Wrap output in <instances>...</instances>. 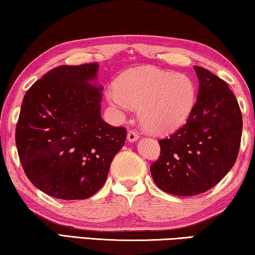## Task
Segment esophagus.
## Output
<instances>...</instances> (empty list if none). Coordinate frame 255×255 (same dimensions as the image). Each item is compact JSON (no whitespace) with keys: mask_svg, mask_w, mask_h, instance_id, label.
I'll list each match as a JSON object with an SVG mask.
<instances>
[{"mask_svg":"<svg viewBox=\"0 0 255 255\" xmlns=\"http://www.w3.org/2000/svg\"><path fill=\"white\" fill-rule=\"evenodd\" d=\"M139 139V134L136 133L135 131H133V130H131V131H128V140L130 142H133V141H136V140Z\"/></svg>","mask_w":255,"mask_h":255,"instance_id":"1","label":"esophagus"}]
</instances>
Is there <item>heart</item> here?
<instances>
[{
  "mask_svg": "<svg viewBox=\"0 0 255 255\" xmlns=\"http://www.w3.org/2000/svg\"><path fill=\"white\" fill-rule=\"evenodd\" d=\"M195 95L197 88L189 76L154 66L130 70L107 93L116 108L140 107V121L154 133H167L185 123L194 107Z\"/></svg>",
  "mask_w": 255,
  "mask_h": 255,
  "instance_id": "obj_1",
  "label": "heart"
}]
</instances>
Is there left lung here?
Masks as SVG:
<instances>
[{
    "mask_svg": "<svg viewBox=\"0 0 255 255\" xmlns=\"http://www.w3.org/2000/svg\"><path fill=\"white\" fill-rule=\"evenodd\" d=\"M197 101L186 123L158 141L161 155L150 165L158 189L173 195H195L215 186L237 160L243 119L227 83L201 66Z\"/></svg>",
    "mask_w": 255,
    "mask_h": 255,
    "instance_id": "1",
    "label": "left lung"
}]
</instances>
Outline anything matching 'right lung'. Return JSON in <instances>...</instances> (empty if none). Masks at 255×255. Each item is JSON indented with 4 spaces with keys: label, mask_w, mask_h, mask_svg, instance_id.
<instances>
[{
    "label": "right lung",
    "mask_w": 255,
    "mask_h": 255,
    "mask_svg": "<svg viewBox=\"0 0 255 255\" xmlns=\"http://www.w3.org/2000/svg\"><path fill=\"white\" fill-rule=\"evenodd\" d=\"M98 63L62 65L29 87L16 127V146L36 189L63 200H82L106 183L127 130L101 117L103 87Z\"/></svg>",
    "instance_id": "add662e5"
}]
</instances>
